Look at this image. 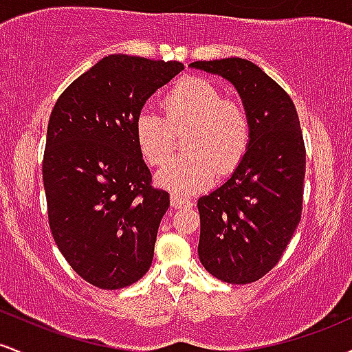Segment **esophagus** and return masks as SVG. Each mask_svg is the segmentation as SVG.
<instances>
[{"label":"esophagus","mask_w":352,"mask_h":352,"mask_svg":"<svg viewBox=\"0 0 352 352\" xmlns=\"http://www.w3.org/2000/svg\"><path fill=\"white\" fill-rule=\"evenodd\" d=\"M170 205L173 208H182V207H192V200L188 199H184V197L180 195H170Z\"/></svg>","instance_id":"esophagus-1"}]
</instances>
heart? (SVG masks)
Listing matches in <instances>:
<instances>
[{
    "mask_svg": "<svg viewBox=\"0 0 352 352\" xmlns=\"http://www.w3.org/2000/svg\"><path fill=\"white\" fill-rule=\"evenodd\" d=\"M167 119L151 109L137 114L134 134L142 157L160 165L173 151V131L188 129L185 151L155 173V184L175 195H192L210 187L218 172L230 173L245 157L252 140V124L241 104L223 99L215 84L185 78L164 100Z\"/></svg>",
    "mask_w": 352,
    "mask_h": 352,
    "instance_id": "1",
    "label": "heart"
}]
</instances>
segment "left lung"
Returning a JSON list of instances; mask_svg holds the SVG:
<instances>
[{
	"instance_id": "1",
	"label": "left lung",
	"mask_w": 352,
	"mask_h": 352,
	"mask_svg": "<svg viewBox=\"0 0 352 352\" xmlns=\"http://www.w3.org/2000/svg\"><path fill=\"white\" fill-rule=\"evenodd\" d=\"M236 89L252 140L230 179L199 199L200 263L232 285L265 276L280 261L301 218L306 151L292 98L252 60H197Z\"/></svg>"
}]
</instances>
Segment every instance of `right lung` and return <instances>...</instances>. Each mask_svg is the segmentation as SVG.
<instances>
[{
	"label": "right lung",
	"mask_w": 352,
	"mask_h": 352,
	"mask_svg": "<svg viewBox=\"0 0 352 352\" xmlns=\"http://www.w3.org/2000/svg\"><path fill=\"white\" fill-rule=\"evenodd\" d=\"M180 71L179 60L106 56L51 112L43 160L50 227L71 268L98 288L131 286L152 265L170 200L151 185L134 125Z\"/></svg>",
	"instance_id": "obj_1"
}]
</instances>
